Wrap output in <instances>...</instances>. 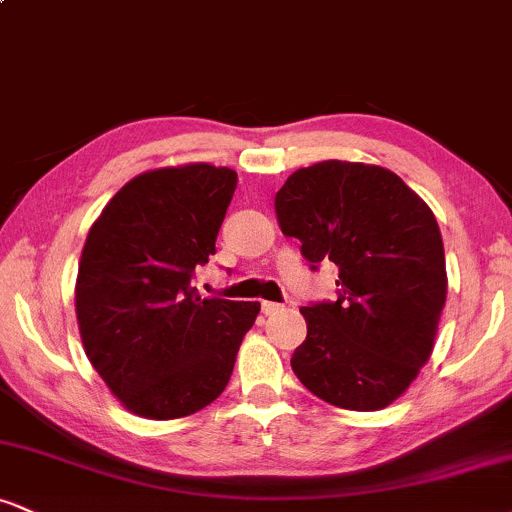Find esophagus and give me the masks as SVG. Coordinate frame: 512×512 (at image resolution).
I'll return each mask as SVG.
<instances>
[{
	"label": "esophagus",
	"instance_id": "34e87169",
	"mask_svg": "<svg viewBox=\"0 0 512 512\" xmlns=\"http://www.w3.org/2000/svg\"><path fill=\"white\" fill-rule=\"evenodd\" d=\"M281 310H284V305L272 303V301H262V313L264 315H276V313H281Z\"/></svg>",
	"mask_w": 512,
	"mask_h": 512
}]
</instances>
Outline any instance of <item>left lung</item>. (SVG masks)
Segmentation results:
<instances>
[{"label":"left lung","instance_id":"1","mask_svg":"<svg viewBox=\"0 0 512 512\" xmlns=\"http://www.w3.org/2000/svg\"><path fill=\"white\" fill-rule=\"evenodd\" d=\"M274 211L305 260L339 267L337 301L301 308L293 373L334 407L385 409L433 354L448 296L436 216L392 170L351 161L298 168Z\"/></svg>","mask_w":512,"mask_h":512}]
</instances>
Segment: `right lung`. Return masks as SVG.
<instances>
[{
  "mask_svg": "<svg viewBox=\"0 0 512 512\" xmlns=\"http://www.w3.org/2000/svg\"><path fill=\"white\" fill-rule=\"evenodd\" d=\"M236 185V170L211 163L146 170L88 231L74 289L81 344L132 414L182 419L231 380L260 303L202 298L192 272L216 252Z\"/></svg>",
  "mask_w": 512,
  "mask_h": 512,
  "instance_id": "obj_1",
  "label": "right lung"
}]
</instances>
